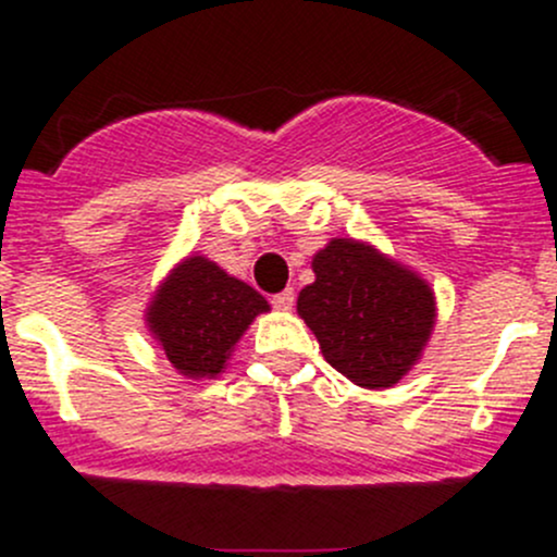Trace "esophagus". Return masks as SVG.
I'll return each mask as SVG.
<instances>
[{"label": "esophagus", "instance_id": "1", "mask_svg": "<svg viewBox=\"0 0 557 557\" xmlns=\"http://www.w3.org/2000/svg\"><path fill=\"white\" fill-rule=\"evenodd\" d=\"M272 305L277 307V310H290V307H294V290L285 288V290H280V294H274Z\"/></svg>", "mask_w": 557, "mask_h": 557}]
</instances>
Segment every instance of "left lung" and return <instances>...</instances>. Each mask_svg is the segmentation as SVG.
Returning <instances> with one entry per match:
<instances>
[{
	"instance_id": "left-lung-1",
	"label": "left lung",
	"mask_w": 557,
	"mask_h": 557,
	"mask_svg": "<svg viewBox=\"0 0 557 557\" xmlns=\"http://www.w3.org/2000/svg\"><path fill=\"white\" fill-rule=\"evenodd\" d=\"M312 272L299 314L325 361L361 387L396 385L434 329L429 285L356 239H331L312 258Z\"/></svg>"
}]
</instances>
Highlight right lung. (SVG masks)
<instances>
[{"label": "right lung", "mask_w": 557, "mask_h": 557, "mask_svg": "<svg viewBox=\"0 0 557 557\" xmlns=\"http://www.w3.org/2000/svg\"><path fill=\"white\" fill-rule=\"evenodd\" d=\"M267 310V299L258 290L194 256L161 285L148 323L177 372L215 377L250 320Z\"/></svg>", "instance_id": "1"}]
</instances>
